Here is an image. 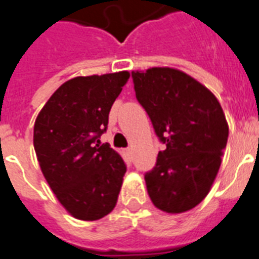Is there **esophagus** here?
Listing matches in <instances>:
<instances>
[{
  "instance_id": "34e87169",
  "label": "esophagus",
  "mask_w": 259,
  "mask_h": 259,
  "mask_svg": "<svg viewBox=\"0 0 259 259\" xmlns=\"http://www.w3.org/2000/svg\"><path fill=\"white\" fill-rule=\"evenodd\" d=\"M125 153H126V155H127V156L132 155V147H126Z\"/></svg>"
}]
</instances>
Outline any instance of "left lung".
I'll use <instances>...</instances> for the list:
<instances>
[{
    "label": "left lung",
    "mask_w": 259,
    "mask_h": 259,
    "mask_svg": "<svg viewBox=\"0 0 259 259\" xmlns=\"http://www.w3.org/2000/svg\"><path fill=\"white\" fill-rule=\"evenodd\" d=\"M138 103L166 149L145 174L149 196L167 213L192 209L208 195L227 146V119L214 95L174 68L132 72Z\"/></svg>",
    "instance_id": "1"
}]
</instances>
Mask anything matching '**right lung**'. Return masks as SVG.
<instances>
[{
	"instance_id": "add662e5",
	"label": "right lung",
	"mask_w": 259,
	"mask_h": 259,
	"mask_svg": "<svg viewBox=\"0 0 259 259\" xmlns=\"http://www.w3.org/2000/svg\"><path fill=\"white\" fill-rule=\"evenodd\" d=\"M129 76L122 71L68 80L36 117L39 166L63 207L79 220H99L116 207L126 164L100 137Z\"/></svg>"
}]
</instances>
